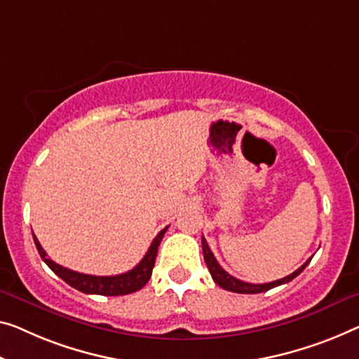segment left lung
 Returning a JSON list of instances; mask_svg holds the SVG:
<instances>
[{
	"label": "left lung",
	"mask_w": 359,
	"mask_h": 359,
	"mask_svg": "<svg viewBox=\"0 0 359 359\" xmlns=\"http://www.w3.org/2000/svg\"><path fill=\"white\" fill-rule=\"evenodd\" d=\"M201 245H203V256H205V263L208 266V269H210V274L214 279V282H216L219 287H222L224 290L235 292V293H263V292L271 290V288H274V287H279V285H282V283H287V282L293 280L298 274H302L304 267H306L309 264V261H311V258H309L302 267H298L295 272H292L290 276L283 277V279L274 280V282H267V283H250V282H243L240 279H235L233 276L227 274V272L224 271L221 266H219L217 259L214 258L211 248L208 247L205 237L201 238Z\"/></svg>",
	"instance_id": "1"
}]
</instances>
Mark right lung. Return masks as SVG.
<instances>
[{"mask_svg":"<svg viewBox=\"0 0 359 359\" xmlns=\"http://www.w3.org/2000/svg\"><path fill=\"white\" fill-rule=\"evenodd\" d=\"M165 231H168V227H164L163 231L154 237V240L147 251V255L143 256L140 263L133 267V269L119 276H90V274H82V272L67 269V267L56 264L55 261L48 258L46 251L41 248L39 238H36L35 235H34V242L41 256V259L45 261L48 267H50L56 276H60L64 282L76 288V290L88 293V295L117 297V295H128V293L140 290V288L147 285L149 277H151L158 247L159 243H161Z\"/></svg>","mask_w":359,"mask_h":359,"instance_id":"1","label":"right lung"}]
</instances>
